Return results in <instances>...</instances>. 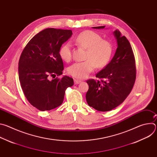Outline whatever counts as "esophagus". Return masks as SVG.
Wrapping results in <instances>:
<instances>
[{"label": "esophagus", "mask_w": 157, "mask_h": 157, "mask_svg": "<svg viewBox=\"0 0 157 157\" xmlns=\"http://www.w3.org/2000/svg\"><path fill=\"white\" fill-rule=\"evenodd\" d=\"M74 82H75V84H79L80 82H81V81L78 80V79H74Z\"/></svg>", "instance_id": "esophagus-1"}]
</instances>
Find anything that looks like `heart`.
Listing matches in <instances>:
<instances>
[{"instance_id":"b5f03b06","label":"heart","mask_w":157,"mask_h":157,"mask_svg":"<svg viewBox=\"0 0 157 157\" xmlns=\"http://www.w3.org/2000/svg\"><path fill=\"white\" fill-rule=\"evenodd\" d=\"M78 46L86 48L83 62L73 64L68 68V73L78 79L86 78L96 68H101L109 62L113 46L110 42L102 39L98 33L86 30L79 33L75 39ZM63 60L68 62L72 58V48L70 43H66L61 47L59 52Z\"/></svg>"}]
</instances>
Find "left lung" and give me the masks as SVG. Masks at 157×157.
<instances>
[{
    "label": "left lung",
    "instance_id": "obj_1",
    "mask_svg": "<svg viewBox=\"0 0 157 157\" xmlns=\"http://www.w3.org/2000/svg\"><path fill=\"white\" fill-rule=\"evenodd\" d=\"M113 34L117 48L110 62L96 75L97 78L102 79L87 81L89 89L86 101L89 106L102 112L110 110L122 104L132 91L136 78L135 58L128 40L122 36L119 30Z\"/></svg>",
    "mask_w": 157,
    "mask_h": 157
}]
</instances>
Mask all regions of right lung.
Masks as SVG:
<instances>
[{"label":"right lung","mask_w":157,"mask_h":157,"mask_svg":"<svg viewBox=\"0 0 157 157\" xmlns=\"http://www.w3.org/2000/svg\"><path fill=\"white\" fill-rule=\"evenodd\" d=\"M71 30L46 29L35 35L22 52L18 62V78L29 102L41 111L59 106L73 78L63 76V62L59 52L72 36Z\"/></svg>","instance_id":"obj_1"}]
</instances>
